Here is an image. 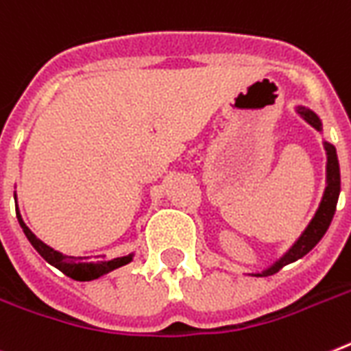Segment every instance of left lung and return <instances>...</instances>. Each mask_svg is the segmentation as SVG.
I'll list each match as a JSON object with an SVG mask.
<instances>
[{
    "mask_svg": "<svg viewBox=\"0 0 351 351\" xmlns=\"http://www.w3.org/2000/svg\"><path fill=\"white\" fill-rule=\"evenodd\" d=\"M298 114L307 121L308 125H312L316 130H321V121L319 117L314 114V112L307 110V108L298 107ZM326 149V189L323 194V199L319 203V208H317L316 216L312 217V221L308 223V226L305 228L300 239L293 244V248L285 253L284 257L278 262H275L269 269L257 273L255 276H269L275 275L276 271H280L282 267L291 264V262L298 261L303 255H307L314 246L321 241V237L325 235V232L328 230V226L332 223V217L335 214V207H337V198H339L341 191V173H339V160H337V153L332 144L325 143Z\"/></svg>",
    "mask_w": 351,
    "mask_h": 351,
    "instance_id": "left-lung-1",
    "label": "left lung"
}]
</instances>
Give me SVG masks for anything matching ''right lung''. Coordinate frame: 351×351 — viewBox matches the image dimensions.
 Segmentation results:
<instances>
[{
  "instance_id": "obj_1",
  "label": "right lung",
  "mask_w": 351,
  "mask_h": 351,
  "mask_svg": "<svg viewBox=\"0 0 351 351\" xmlns=\"http://www.w3.org/2000/svg\"><path fill=\"white\" fill-rule=\"evenodd\" d=\"M16 216H17V221H19L21 228H23L25 235L32 243V246L39 252L40 257H43L46 262H49L51 266L57 267V269H60L64 275L75 278V280H94V278L105 275V273H108V271L125 266V264H128V262L132 261V255H128V257L112 258V261H105V258H103V261H98V262H84V258L82 257H67V255H62V253L49 248L48 244H44L43 241L37 239V237L32 234V230L25 225V221H23V217H21L17 208H16Z\"/></svg>"
}]
</instances>
